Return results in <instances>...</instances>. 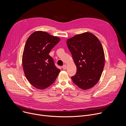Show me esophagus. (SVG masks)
<instances>
[{"label":"esophagus","mask_w":126,"mask_h":126,"mask_svg":"<svg viewBox=\"0 0 126 126\" xmlns=\"http://www.w3.org/2000/svg\"><path fill=\"white\" fill-rule=\"evenodd\" d=\"M62 67H63V70H66V65L65 64H64V65H63L62 66Z\"/></svg>","instance_id":"obj_1"}]
</instances>
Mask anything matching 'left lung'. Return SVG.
Returning <instances> with one entry per match:
<instances>
[{
    "label": "left lung",
    "instance_id": "obj_1",
    "mask_svg": "<svg viewBox=\"0 0 126 126\" xmlns=\"http://www.w3.org/2000/svg\"><path fill=\"white\" fill-rule=\"evenodd\" d=\"M66 44L77 67L73 82L83 90L94 86L102 73L105 56L98 39L90 32L76 35L67 39Z\"/></svg>",
    "mask_w": 126,
    "mask_h": 126
}]
</instances>
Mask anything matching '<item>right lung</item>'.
<instances>
[{
	"mask_svg": "<svg viewBox=\"0 0 126 126\" xmlns=\"http://www.w3.org/2000/svg\"><path fill=\"white\" fill-rule=\"evenodd\" d=\"M61 39L48 33L37 31L26 41L22 56V64L26 78L36 88L43 90L56 80L61 70L55 66L50 50Z\"/></svg>",
	"mask_w": 126,
	"mask_h": 126,
	"instance_id": "obj_1",
	"label": "right lung"
}]
</instances>
